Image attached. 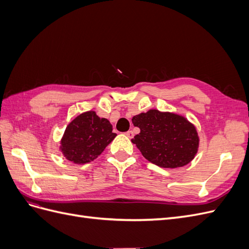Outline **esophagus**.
<instances>
[{
    "instance_id": "obj_1",
    "label": "esophagus",
    "mask_w": 249,
    "mask_h": 249,
    "mask_svg": "<svg viewBox=\"0 0 249 249\" xmlns=\"http://www.w3.org/2000/svg\"><path fill=\"white\" fill-rule=\"evenodd\" d=\"M125 135L129 138H133L134 137V133H133V131H127L126 133H125Z\"/></svg>"
}]
</instances>
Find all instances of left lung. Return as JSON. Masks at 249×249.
<instances>
[{"label":"left lung","mask_w":249,"mask_h":249,"mask_svg":"<svg viewBox=\"0 0 249 249\" xmlns=\"http://www.w3.org/2000/svg\"><path fill=\"white\" fill-rule=\"evenodd\" d=\"M140 133L132 139L142 156L157 166H185L197 153L199 139L195 126L175 113L149 110L134 116Z\"/></svg>","instance_id":"obj_1"}]
</instances>
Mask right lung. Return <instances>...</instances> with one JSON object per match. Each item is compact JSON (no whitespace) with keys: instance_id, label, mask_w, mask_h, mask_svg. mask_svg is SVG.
Listing matches in <instances>:
<instances>
[{"instance_id":"1","label":"right lung","mask_w":249,"mask_h":249,"mask_svg":"<svg viewBox=\"0 0 249 249\" xmlns=\"http://www.w3.org/2000/svg\"><path fill=\"white\" fill-rule=\"evenodd\" d=\"M112 124L94 111L82 113L66 126L60 149L67 160L84 164L96 159L116 137Z\"/></svg>"}]
</instances>
